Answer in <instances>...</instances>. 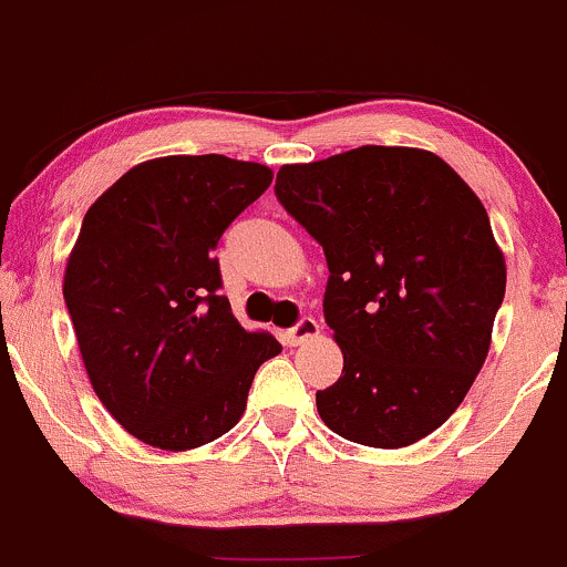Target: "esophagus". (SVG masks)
<instances>
[{
    "label": "esophagus",
    "mask_w": 567,
    "mask_h": 567,
    "mask_svg": "<svg viewBox=\"0 0 567 567\" xmlns=\"http://www.w3.org/2000/svg\"><path fill=\"white\" fill-rule=\"evenodd\" d=\"M317 333H320V322H317L315 317H301V320H298L290 331L282 333V341L288 347H298V344H303V341L312 339V336H317Z\"/></svg>",
    "instance_id": "34e87169"
}]
</instances>
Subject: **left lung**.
<instances>
[{
	"instance_id": "obj_1",
	"label": "left lung",
	"mask_w": 567,
	"mask_h": 567,
	"mask_svg": "<svg viewBox=\"0 0 567 567\" xmlns=\"http://www.w3.org/2000/svg\"><path fill=\"white\" fill-rule=\"evenodd\" d=\"M328 260L322 298L344 354L317 412L341 439L398 450L471 390L506 293L487 209L435 153L363 145L288 164L274 185Z\"/></svg>"
}]
</instances>
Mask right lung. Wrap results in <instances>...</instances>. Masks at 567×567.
Returning a JSON list of instances; mask_svg holds the SVG:
<instances>
[{
    "instance_id": "add662e5",
    "label": "right lung",
    "mask_w": 567,
    "mask_h": 567,
    "mask_svg": "<svg viewBox=\"0 0 567 567\" xmlns=\"http://www.w3.org/2000/svg\"><path fill=\"white\" fill-rule=\"evenodd\" d=\"M271 177L252 161L166 155L128 169L83 217L64 301L93 393L145 444L185 452L220 439L260 363L282 352L239 326L213 255Z\"/></svg>"
}]
</instances>
